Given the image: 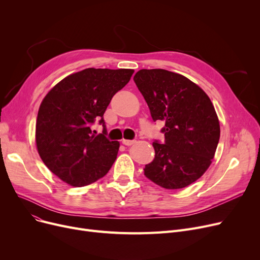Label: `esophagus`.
I'll use <instances>...</instances> for the list:
<instances>
[{
    "instance_id": "obj_1",
    "label": "esophagus",
    "mask_w": 260,
    "mask_h": 260,
    "mask_svg": "<svg viewBox=\"0 0 260 260\" xmlns=\"http://www.w3.org/2000/svg\"><path fill=\"white\" fill-rule=\"evenodd\" d=\"M136 142V140H125V139H123L122 140V143L124 144V145H132V144H134Z\"/></svg>"
}]
</instances>
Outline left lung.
<instances>
[{
    "mask_svg": "<svg viewBox=\"0 0 260 260\" xmlns=\"http://www.w3.org/2000/svg\"><path fill=\"white\" fill-rule=\"evenodd\" d=\"M134 81L154 122L163 121L165 142H153L155 158L144 168L154 183L178 189L195 182L212 163L220 126L215 108L198 85L166 70H141Z\"/></svg>",
    "mask_w": 260,
    "mask_h": 260,
    "instance_id": "1",
    "label": "left lung"
}]
</instances>
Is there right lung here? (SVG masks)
<instances>
[{"instance_id": "1", "label": "right lung", "mask_w": 260, "mask_h": 260, "mask_svg": "<svg viewBox=\"0 0 260 260\" xmlns=\"http://www.w3.org/2000/svg\"><path fill=\"white\" fill-rule=\"evenodd\" d=\"M133 70L86 68L66 77L40 105L36 142L41 159L61 180L84 186L104 177L117 159L118 141L106 138L103 115ZM99 122L102 134L92 125Z\"/></svg>"}]
</instances>
